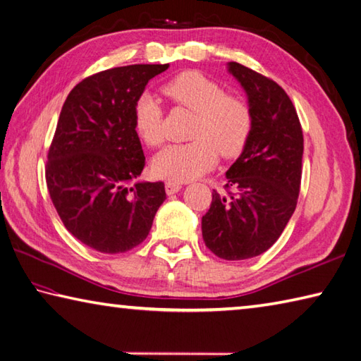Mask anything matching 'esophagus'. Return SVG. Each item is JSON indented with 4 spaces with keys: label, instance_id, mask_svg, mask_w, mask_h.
Returning a JSON list of instances; mask_svg holds the SVG:
<instances>
[{
    "label": "esophagus",
    "instance_id": "obj_1",
    "mask_svg": "<svg viewBox=\"0 0 361 361\" xmlns=\"http://www.w3.org/2000/svg\"><path fill=\"white\" fill-rule=\"evenodd\" d=\"M181 188H183V185H181L180 181H173V180L166 181V190H167L169 195L178 192V190H180Z\"/></svg>",
    "mask_w": 361,
    "mask_h": 361
}]
</instances>
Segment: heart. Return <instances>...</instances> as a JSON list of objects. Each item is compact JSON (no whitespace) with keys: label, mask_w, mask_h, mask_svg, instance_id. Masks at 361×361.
Masks as SVG:
<instances>
[{"label":"heart","mask_w":361,"mask_h":361,"mask_svg":"<svg viewBox=\"0 0 361 361\" xmlns=\"http://www.w3.org/2000/svg\"><path fill=\"white\" fill-rule=\"evenodd\" d=\"M162 95L175 106L194 112L186 144L167 145L153 159V171L162 178L186 181L200 176L224 159L239 157L253 131V112L243 97L227 94L221 84L197 70L175 75L161 86ZM162 108L150 94L137 98L133 125L139 139L148 147L164 140Z\"/></svg>","instance_id":"b5f03b06"}]
</instances>
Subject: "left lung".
<instances>
[{
	"label": "left lung",
	"instance_id": "left-lung-1",
	"mask_svg": "<svg viewBox=\"0 0 361 361\" xmlns=\"http://www.w3.org/2000/svg\"><path fill=\"white\" fill-rule=\"evenodd\" d=\"M228 70L249 97L253 131L228 169L225 192L213 189L202 233L216 257L236 261L266 252L291 219L300 190L303 134L298 111L277 82L238 62Z\"/></svg>",
	"mask_w": 361,
	"mask_h": 361
}]
</instances>
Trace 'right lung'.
I'll return each mask as SVG.
<instances>
[{
  "mask_svg": "<svg viewBox=\"0 0 361 361\" xmlns=\"http://www.w3.org/2000/svg\"><path fill=\"white\" fill-rule=\"evenodd\" d=\"M169 63L103 70L84 78L61 109L47 154V188L62 224L102 253L128 252L150 233L164 183H134L145 166L134 103Z\"/></svg>",
  "mask_w": 361,
  "mask_h": 361,
  "instance_id": "1",
  "label": "right lung"
}]
</instances>
